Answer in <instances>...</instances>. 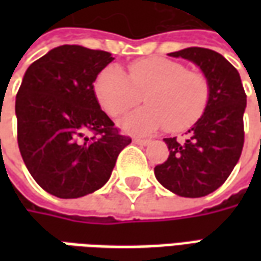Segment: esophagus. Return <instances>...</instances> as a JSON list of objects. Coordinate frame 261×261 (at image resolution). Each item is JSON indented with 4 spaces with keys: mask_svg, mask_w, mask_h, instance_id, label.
<instances>
[{
    "mask_svg": "<svg viewBox=\"0 0 261 261\" xmlns=\"http://www.w3.org/2000/svg\"><path fill=\"white\" fill-rule=\"evenodd\" d=\"M133 142H134V144H138V145H148V144L151 142V140H141V138H134V140H133Z\"/></svg>",
    "mask_w": 261,
    "mask_h": 261,
    "instance_id": "1",
    "label": "esophagus"
}]
</instances>
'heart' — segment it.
Segmentation results:
<instances>
[{
    "label": "heart",
    "instance_id": "1",
    "mask_svg": "<svg viewBox=\"0 0 261 261\" xmlns=\"http://www.w3.org/2000/svg\"><path fill=\"white\" fill-rule=\"evenodd\" d=\"M93 89L110 117L125 113L144 96L147 106L120 120L121 128L134 134H149L164 125L169 131L185 130L201 117L210 99V84L201 72L168 59L136 61L128 76L117 65H109Z\"/></svg>",
    "mask_w": 261,
    "mask_h": 261
}]
</instances>
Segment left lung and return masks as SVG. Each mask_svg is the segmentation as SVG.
Instances as JSON below:
<instances>
[{
    "instance_id": "8db88e82",
    "label": "left lung",
    "mask_w": 261,
    "mask_h": 261,
    "mask_svg": "<svg viewBox=\"0 0 261 261\" xmlns=\"http://www.w3.org/2000/svg\"><path fill=\"white\" fill-rule=\"evenodd\" d=\"M169 56L200 67L210 84V99L187 138H164L169 156L155 166V177L177 196L204 197L228 179L241 158L246 93L238 69L214 50L189 47Z\"/></svg>"
}]
</instances>
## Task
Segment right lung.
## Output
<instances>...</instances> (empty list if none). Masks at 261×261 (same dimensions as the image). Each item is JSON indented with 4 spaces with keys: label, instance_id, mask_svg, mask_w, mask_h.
I'll return each mask as SVG.
<instances>
[{
    "label": "right lung",
    "instance_id": "obj_1",
    "mask_svg": "<svg viewBox=\"0 0 261 261\" xmlns=\"http://www.w3.org/2000/svg\"><path fill=\"white\" fill-rule=\"evenodd\" d=\"M114 60L64 44L26 69L15 102L18 145L32 177L60 198L99 190L131 138L120 136L97 102L93 82ZM91 130L93 137H86Z\"/></svg>",
    "mask_w": 261,
    "mask_h": 261
}]
</instances>
